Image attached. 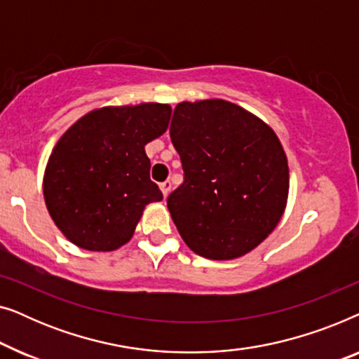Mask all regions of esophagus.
Listing matches in <instances>:
<instances>
[{"mask_svg":"<svg viewBox=\"0 0 359 359\" xmlns=\"http://www.w3.org/2000/svg\"><path fill=\"white\" fill-rule=\"evenodd\" d=\"M160 189H161V193H163V196L166 198V196L170 194V189H171V181H170V180L163 181V183L160 184Z\"/></svg>","mask_w":359,"mask_h":359,"instance_id":"esophagus-1","label":"esophagus"}]
</instances>
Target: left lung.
Segmentation results:
<instances>
[{
  "mask_svg": "<svg viewBox=\"0 0 359 359\" xmlns=\"http://www.w3.org/2000/svg\"><path fill=\"white\" fill-rule=\"evenodd\" d=\"M171 142L184 181L168 210L184 243L209 259H235L276 229L287 204V156L278 135L225 100L175 107Z\"/></svg>",
  "mask_w": 359,
  "mask_h": 359,
  "instance_id": "obj_1",
  "label": "left lung"
}]
</instances>
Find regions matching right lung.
Listing matches in <instances>:
<instances>
[{
  "label": "right lung",
  "instance_id": "add662e5",
  "mask_svg": "<svg viewBox=\"0 0 359 359\" xmlns=\"http://www.w3.org/2000/svg\"><path fill=\"white\" fill-rule=\"evenodd\" d=\"M171 106H104L80 117L53 147L43 199L58 230L90 252H112L163 194L150 180L145 145L168 129Z\"/></svg>",
  "mask_w": 359,
  "mask_h": 359
}]
</instances>
